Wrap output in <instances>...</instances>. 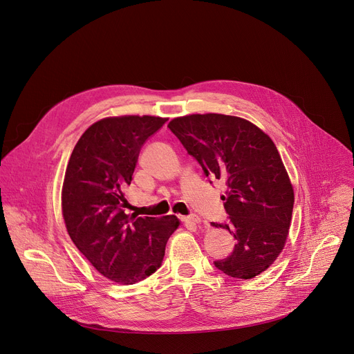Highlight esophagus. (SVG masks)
<instances>
[{"label":"esophagus","mask_w":354,"mask_h":354,"mask_svg":"<svg viewBox=\"0 0 354 354\" xmlns=\"http://www.w3.org/2000/svg\"><path fill=\"white\" fill-rule=\"evenodd\" d=\"M183 221H185V223H190V224H200V223H201V218H200L198 216L193 214V216L185 217V218H183Z\"/></svg>","instance_id":"34e87169"}]
</instances>
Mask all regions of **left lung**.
Wrapping results in <instances>:
<instances>
[{
	"label": "left lung",
	"instance_id": "obj_1",
	"mask_svg": "<svg viewBox=\"0 0 354 354\" xmlns=\"http://www.w3.org/2000/svg\"><path fill=\"white\" fill-rule=\"evenodd\" d=\"M206 176L225 183V228L232 254L214 262L230 277L254 279L273 265L291 225L294 189L272 138L246 119L221 113L186 115L168 123Z\"/></svg>",
	"mask_w": 354,
	"mask_h": 354
}]
</instances>
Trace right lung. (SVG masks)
Wrapping results in <instances>:
<instances>
[{"instance_id": "add662e5", "label": "right lung", "mask_w": 354, "mask_h": 354, "mask_svg": "<svg viewBox=\"0 0 354 354\" xmlns=\"http://www.w3.org/2000/svg\"><path fill=\"white\" fill-rule=\"evenodd\" d=\"M165 122L149 115L100 119L80 137L66 169L62 212L67 232L91 265L118 284L153 274L180 224L176 216L124 213L141 145Z\"/></svg>"}]
</instances>
